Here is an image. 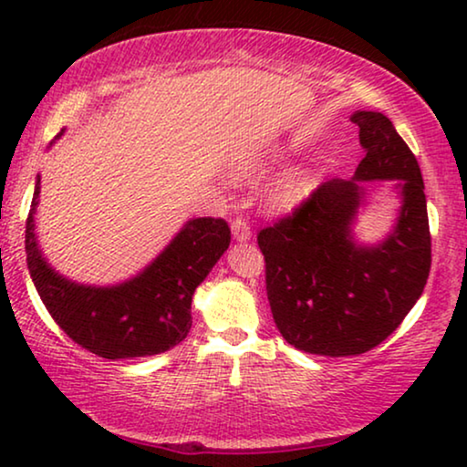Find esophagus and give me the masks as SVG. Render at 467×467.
I'll use <instances>...</instances> for the list:
<instances>
[{"instance_id":"obj_1","label":"esophagus","mask_w":467,"mask_h":467,"mask_svg":"<svg viewBox=\"0 0 467 467\" xmlns=\"http://www.w3.org/2000/svg\"><path fill=\"white\" fill-rule=\"evenodd\" d=\"M232 234H234V240H238V242H248L253 235L251 225H248L244 219H234Z\"/></svg>"}]
</instances>
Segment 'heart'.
Here are the masks:
<instances>
[{
    "label": "heart",
    "mask_w": 467,
    "mask_h": 467,
    "mask_svg": "<svg viewBox=\"0 0 467 467\" xmlns=\"http://www.w3.org/2000/svg\"><path fill=\"white\" fill-rule=\"evenodd\" d=\"M289 157V149L286 146H267V149H259L253 152H242L234 159V176L238 181H259L267 171H272L278 163H283ZM317 187V176L306 168H296L285 171L283 176L276 178L265 191V206L270 213H289L296 206H299L306 197H308Z\"/></svg>",
    "instance_id": "b5f03b06"
}]
</instances>
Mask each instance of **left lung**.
<instances>
[{
  "mask_svg": "<svg viewBox=\"0 0 467 467\" xmlns=\"http://www.w3.org/2000/svg\"><path fill=\"white\" fill-rule=\"evenodd\" d=\"M366 157L350 181L331 178L293 214L261 229L265 289L286 342L325 357L361 355L393 334L417 304L431 267L425 184L417 157L382 112L357 110ZM398 180L399 221L379 245L352 235L366 182Z\"/></svg>",
  "mask_w": 467,
  "mask_h": 467,
  "instance_id": "obj_1",
  "label": "left lung"
}]
</instances>
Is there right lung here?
<instances>
[{"label": "right lung", "instance_id": "obj_1", "mask_svg": "<svg viewBox=\"0 0 467 467\" xmlns=\"http://www.w3.org/2000/svg\"><path fill=\"white\" fill-rule=\"evenodd\" d=\"M37 202L40 176L25 225L27 267L50 317L76 344L104 359H133L165 353L187 337L193 293L232 240L225 221H187L138 276L95 286L61 276L44 259L36 235Z\"/></svg>", "mask_w": 467, "mask_h": 467}]
</instances>
